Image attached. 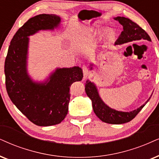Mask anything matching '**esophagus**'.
Here are the masks:
<instances>
[{
  "label": "esophagus",
  "instance_id": "esophagus-1",
  "mask_svg": "<svg viewBox=\"0 0 159 159\" xmlns=\"http://www.w3.org/2000/svg\"><path fill=\"white\" fill-rule=\"evenodd\" d=\"M83 73H84V79H86V78H87L89 77V69H88L87 67H86V66H84L83 67Z\"/></svg>",
  "mask_w": 159,
  "mask_h": 159
}]
</instances>
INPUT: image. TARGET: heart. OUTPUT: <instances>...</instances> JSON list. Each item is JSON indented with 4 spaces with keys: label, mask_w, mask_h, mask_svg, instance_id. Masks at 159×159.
<instances>
[{
    "label": "heart",
    "mask_w": 159,
    "mask_h": 159,
    "mask_svg": "<svg viewBox=\"0 0 159 159\" xmlns=\"http://www.w3.org/2000/svg\"><path fill=\"white\" fill-rule=\"evenodd\" d=\"M109 33H110V29H104L103 30V34L104 36H106V37L109 34ZM98 34H99L98 30H95V29L87 30L84 35V39L94 41V40L97 39V38L98 37Z\"/></svg>",
    "instance_id": "1"
}]
</instances>
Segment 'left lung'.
I'll use <instances>...</instances> for the list:
<instances>
[{"instance_id":"obj_1","label":"left lung","mask_w":159,"mask_h":159,"mask_svg":"<svg viewBox=\"0 0 159 159\" xmlns=\"http://www.w3.org/2000/svg\"><path fill=\"white\" fill-rule=\"evenodd\" d=\"M114 19L119 22L123 27V31L121 32L118 39L115 42L114 44L115 45H122L124 43H128L136 40H147L151 42V39L147 32L130 19L124 17H116ZM94 65V64H90V70H93ZM85 91L88 97L92 100V108L96 116L101 121L109 124H122L130 122L141 111L142 108L149 101L152 96H150L149 99L139 108L128 112L116 111L106 105L100 97L95 84L91 82L89 80H87L86 82Z\"/></svg>"}]
</instances>
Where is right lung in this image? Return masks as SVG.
Returning <instances> with one entry per match:
<instances>
[{"label":"right lung","mask_w":159,"mask_h":159,"mask_svg":"<svg viewBox=\"0 0 159 159\" xmlns=\"http://www.w3.org/2000/svg\"><path fill=\"white\" fill-rule=\"evenodd\" d=\"M61 17L42 14L30 18L11 39L5 60L6 87L12 103L34 124L57 125L65 118L70 99V87L83 78L79 67L56 68L44 81H35L27 70L29 36L41 30L59 28Z\"/></svg>","instance_id":"right-lung-1"}]
</instances>
